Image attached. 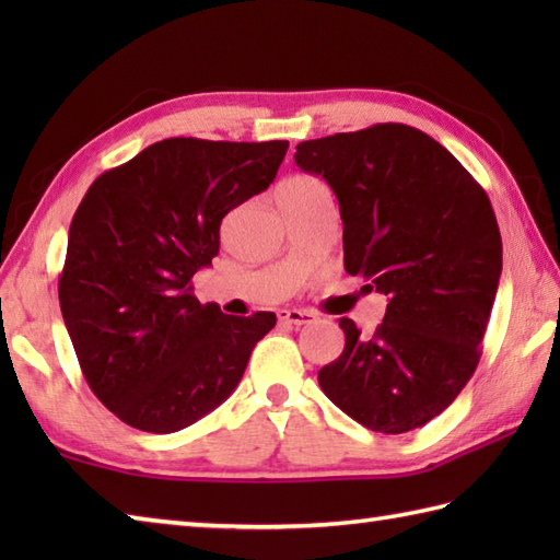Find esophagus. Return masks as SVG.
I'll return each instance as SVG.
<instances>
[{
    "label": "esophagus",
    "mask_w": 560,
    "mask_h": 560,
    "mask_svg": "<svg viewBox=\"0 0 560 560\" xmlns=\"http://www.w3.org/2000/svg\"><path fill=\"white\" fill-rule=\"evenodd\" d=\"M279 323L281 325H293V327H303V325H313L315 315L307 311H279Z\"/></svg>",
    "instance_id": "1"
}]
</instances>
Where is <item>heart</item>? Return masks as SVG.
<instances>
[{
	"label": "heart",
	"instance_id": "obj_1",
	"mask_svg": "<svg viewBox=\"0 0 560 560\" xmlns=\"http://www.w3.org/2000/svg\"><path fill=\"white\" fill-rule=\"evenodd\" d=\"M313 185H317L315 177L293 175V177H289V180H283V183L279 185L277 192H295V189H307V187H313Z\"/></svg>",
	"mask_w": 560,
	"mask_h": 560
}]
</instances>
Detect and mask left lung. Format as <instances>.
<instances>
[{
	"mask_svg": "<svg viewBox=\"0 0 560 560\" xmlns=\"http://www.w3.org/2000/svg\"><path fill=\"white\" fill-rule=\"evenodd\" d=\"M293 159L339 199L343 269L387 295L373 337L339 319L347 343L319 387L371 431H413L479 365L503 269L491 201L443 144L399 122L301 141Z\"/></svg>",
	"mask_w": 560,
	"mask_h": 560,
	"instance_id": "left-lung-1",
	"label": "left lung"
}]
</instances>
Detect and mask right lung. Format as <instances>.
<instances>
[{"label":"right lung","mask_w":560,"mask_h":560,"mask_svg":"<svg viewBox=\"0 0 560 560\" xmlns=\"http://www.w3.org/2000/svg\"><path fill=\"white\" fill-rule=\"evenodd\" d=\"M289 141L173 137L105 171L69 225L59 307L81 373L105 407L175 433L241 383L273 313L223 315L192 277L219 255L225 213L277 177Z\"/></svg>","instance_id":"obj_1"}]
</instances>
